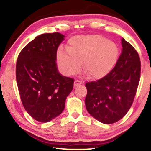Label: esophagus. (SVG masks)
<instances>
[{"label": "esophagus", "instance_id": "34e87169", "mask_svg": "<svg viewBox=\"0 0 151 151\" xmlns=\"http://www.w3.org/2000/svg\"><path fill=\"white\" fill-rule=\"evenodd\" d=\"M82 83H83V82H81V81H80V80H76L75 82H74V86H77L80 85V84H81Z\"/></svg>", "mask_w": 151, "mask_h": 151}]
</instances>
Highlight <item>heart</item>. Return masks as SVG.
Listing matches in <instances>:
<instances>
[{
  "mask_svg": "<svg viewBox=\"0 0 151 151\" xmlns=\"http://www.w3.org/2000/svg\"><path fill=\"white\" fill-rule=\"evenodd\" d=\"M68 52L59 51L57 59L64 73L68 76L84 70L92 79H100L110 73L119 58V49L115 42L100 35H87L71 38Z\"/></svg>",
  "mask_w": 151,
  "mask_h": 151,
  "instance_id": "1",
  "label": "heart"
}]
</instances>
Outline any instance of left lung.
I'll return each mask as SVG.
<instances>
[{
    "label": "left lung",
    "instance_id": "8db88e82",
    "mask_svg": "<svg viewBox=\"0 0 151 151\" xmlns=\"http://www.w3.org/2000/svg\"><path fill=\"white\" fill-rule=\"evenodd\" d=\"M122 51L108 75L86 82V110L100 122L110 124L121 119L133 104L139 85L141 63L137 51L122 39Z\"/></svg>",
    "mask_w": 151,
    "mask_h": 151
}]
</instances>
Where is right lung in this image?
<instances>
[{"label":"right lung","mask_w":151,"mask_h":151,"mask_svg":"<svg viewBox=\"0 0 151 151\" xmlns=\"http://www.w3.org/2000/svg\"><path fill=\"white\" fill-rule=\"evenodd\" d=\"M65 36L58 32L37 36L20 51L16 78L22 105L36 120L47 122L65 109L74 80L65 77L56 67L57 49Z\"/></svg>","instance_id":"1"}]
</instances>
